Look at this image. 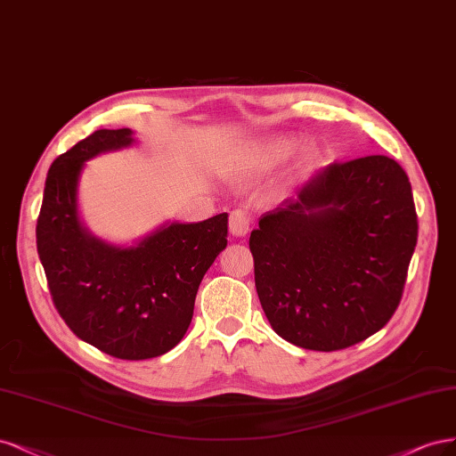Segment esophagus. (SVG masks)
<instances>
[{"instance_id": "1", "label": "esophagus", "mask_w": 456, "mask_h": 456, "mask_svg": "<svg viewBox=\"0 0 456 456\" xmlns=\"http://www.w3.org/2000/svg\"><path fill=\"white\" fill-rule=\"evenodd\" d=\"M229 229L234 234V237H244L249 231V216L246 210L237 208L232 210L229 216Z\"/></svg>"}]
</instances>
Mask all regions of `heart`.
Wrapping results in <instances>:
<instances>
[{"label": "heart", "instance_id": "obj_1", "mask_svg": "<svg viewBox=\"0 0 456 456\" xmlns=\"http://www.w3.org/2000/svg\"><path fill=\"white\" fill-rule=\"evenodd\" d=\"M297 143V138L293 136H271L261 140L237 160V170L242 175L267 172L296 151ZM306 157L308 150H303V159Z\"/></svg>", "mask_w": 456, "mask_h": 456}]
</instances>
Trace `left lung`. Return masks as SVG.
<instances>
[{
    "label": "left lung",
    "instance_id": "left-lung-1",
    "mask_svg": "<svg viewBox=\"0 0 456 456\" xmlns=\"http://www.w3.org/2000/svg\"><path fill=\"white\" fill-rule=\"evenodd\" d=\"M417 234L413 191L394 159L322 168L249 234L273 330L322 352L377 333L400 305Z\"/></svg>",
    "mask_w": 456,
    "mask_h": 456
}]
</instances>
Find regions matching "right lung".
Wrapping results in <instances>:
<instances>
[{
  "instance_id": "add662e5",
  "label": "right lung",
  "mask_w": 456,
  "mask_h": 456,
  "mask_svg": "<svg viewBox=\"0 0 456 456\" xmlns=\"http://www.w3.org/2000/svg\"><path fill=\"white\" fill-rule=\"evenodd\" d=\"M132 142L130 128H102L54 159L36 239L53 303L68 328L113 358L148 360L183 339L202 276L227 246L229 216L168 224L130 248L93 237L77 214L85 160Z\"/></svg>"
}]
</instances>
